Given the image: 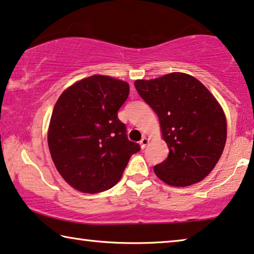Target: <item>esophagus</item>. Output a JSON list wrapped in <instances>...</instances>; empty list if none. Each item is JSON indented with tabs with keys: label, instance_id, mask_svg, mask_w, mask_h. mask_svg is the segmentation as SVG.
Here are the masks:
<instances>
[{
	"label": "esophagus",
	"instance_id": "34e87169",
	"mask_svg": "<svg viewBox=\"0 0 254 254\" xmlns=\"http://www.w3.org/2000/svg\"><path fill=\"white\" fill-rule=\"evenodd\" d=\"M148 142H149V139L146 138V137H143L141 140H140V147H141L142 149L146 148V146L148 145Z\"/></svg>",
	"mask_w": 254,
	"mask_h": 254
}]
</instances>
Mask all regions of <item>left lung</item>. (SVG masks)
I'll list each match as a JSON object with an SVG mask.
<instances>
[{
	"mask_svg": "<svg viewBox=\"0 0 254 254\" xmlns=\"http://www.w3.org/2000/svg\"><path fill=\"white\" fill-rule=\"evenodd\" d=\"M134 86L156 113L169 156L154 172L170 186L187 187L203 180L218 163L227 139L226 116L198 79L171 73L137 79Z\"/></svg>",
	"mask_w": 254,
	"mask_h": 254,
	"instance_id": "obj_1",
	"label": "left lung"
}]
</instances>
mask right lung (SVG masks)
Wrapping results in <instances>:
<instances>
[{
	"label": "right lung",
	"instance_id": "right-lung-1",
	"mask_svg": "<svg viewBox=\"0 0 254 254\" xmlns=\"http://www.w3.org/2000/svg\"><path fill=\"white\" fill-rule=\"evenodd\" d=\"M128 92L127 82L93 75L74 83L57 100L49 149L58 172L77 190L96 194L115 186L131 155L140 150L117 117Z\"/></svg>",
	"mask_w": 254,
	"mask_h": 254
}]
</instances>
